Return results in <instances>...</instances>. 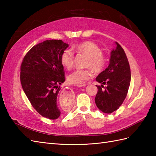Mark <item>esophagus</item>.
Returning a JSON list of instances; mask_svg holds the SVG:
<instances>
[{
  "label": "esophagus",
  "instance_id": "34e87169",
  "mask_svg": "<svg viewBox=\"0 0 156 156\" xmlns=\"http://www.w3.org/2000/svg\"><path fill=\"white\" fill-rule=\"evenodd\" d=\"M85 86L86 85H82V86H79V87H85Z\"/></svg>",
  "mask_w": 156,
  "mask_h": 156
}]
</instances>
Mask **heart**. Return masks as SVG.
<instances>
[{
	"mask_svg": "<svg viewBox=\"0 0 156 156\" xmlns=\"http://www.w3.org/2000/svg\"><path fill=\"white\" fill-rule=\"evenodd\" d=\"M76 51L88 55L86 66L87 69H78L68 76L69 84L76 86H82L92 77V69L95 72L103 70L107 64V58L101 52L99 46L91 41L82 42L75 47ZM74 54L71 49H67L63 51L61 55V63L66 69H71L74 66Z\"/></svg>",
	"mask_w": 156,
	"mask_h": 156,
	"instance_id": "heart-1",
	"label": "heart"
}]
</instances>
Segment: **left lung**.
I'll return each mask as SVG.
<instances>
[{"label":"left lung","mask_w":156,"mask_h":156,"mask_svg":"<svg viewBox=\"0 0 156 156\" xmlns=\"http://www.w3.org/2000/svg\"><path fill=\"white\" fill-rule=\"evenodd\" d=\"M111 53L108 67L96 78L97 86L95 97L97 107L104 113L110 114L122 104L127 97L131 82V69L124 49L117 42ZM104 85H106L105 87Z\"/></svg>","instance_id":"1"}]
</instances>
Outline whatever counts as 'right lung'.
Wrapping results in <instances>:
<instances>
[{
	"instance_id": "1",
	"label": "right lung",
	"mask_w": 156,
	"mask_h": 156,
	"mask_svg": "<svg viewBox=\"0 0 156 156\" xmlns=\"http://www.w3.org/2000/svg\"><path fill=\"white\" fill-rule=\"evenodd\" d=\"M68 46L60 39L44 41L34 46L21 63L23 90L36 111L49 119H57L61 114L57 103L59 85L65 81L61 55Z\"/></svg>"
}]
</instances>
